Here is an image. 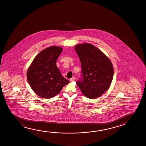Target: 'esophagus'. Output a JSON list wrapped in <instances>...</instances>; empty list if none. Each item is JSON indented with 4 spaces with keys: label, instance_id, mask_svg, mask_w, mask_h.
Returning <instances> with one entry per match:
<instances>
[{
    "label": "esophagus",
    "instance_id": "esophagus-1",
    "mask_svg": "<svg viewBox=\"0 0 146 146\" xmlns=\"http://www.w3.org/2000/svg\"><path fill=\"white\" fill-rule=\"evenodd\" d=\"M74 79H75V78H74V77H72L71 79H70L69 81H70V82H72L73 81H74Z\"/></svg>",
    "mask_w": 146,
    "mask_h": 146
}]
</instances>
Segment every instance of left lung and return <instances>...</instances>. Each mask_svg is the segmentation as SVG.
<instances>
[{
	"mask_svg": "<svg viewBox=\"0 0 146 146\" xmlns=\"http://www.w3.org/2000/svg\"><path fill=\"white\" fill-rule=\"evenodd\" d=\"M74 49L80 60L83 75V80L77 82V85L87 98H98L108 90L113 79L111 61L90 43L76 45Z\"/></svg>",
	"mask_w": 146,
	"mask_h": 146,
	"instance_id": "8db88e82",
	"label": "left lung"
}]
</instances>
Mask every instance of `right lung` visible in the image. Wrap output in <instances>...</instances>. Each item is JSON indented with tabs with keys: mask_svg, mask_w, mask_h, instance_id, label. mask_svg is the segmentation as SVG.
Returning <instances> with one entry per match:
<instances>
[{
	"mask_svg": "<svg viewBox=\"0 0 146 146\" xmlns=\"http://www.w3.org/2000/svg\"><path fill=\"white\" fill-rule=\"evenodd\" d=\"M63 48L52 46L42 50L35 57L27 69V81L39 96L50 99L56 96L69 81L62 76L56 65Z\"/></svg>",
	"mask_w": 146,
	"mask_h": 146,
	"instance_id": "obj_1",
	"label": "right lung"
}]
</instances>
